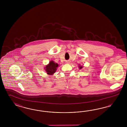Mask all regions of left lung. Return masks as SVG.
<instances>
[{
	"instance_id": "1",
	"label": "left lung",
	"mask_w": 127,
	"mask_h": 127,
	"mask_svg": "<svg viewBox=\"0 0 127 127\" xmlns=\"http://www.w3.org/2000/svg\"><path fill=\"white\" fill-rule=\"evenodd\" d=\"M82 68V66H80V69Z\"/></svg>"
}]
</instances>
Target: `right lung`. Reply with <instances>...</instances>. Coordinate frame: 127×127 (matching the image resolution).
I'll use <instances>...</instances> for the list:
<instances>
[{"label": "right lung", "mask_w": 127, "mask_h": 127, "mask_svg": "<svg viewBox=\"0 0 127 127\" xmlns=\"http://www.w3.org/2000/svg\"><path fill=\"white\" fill-rule=\"evenodd\" d=\"M58 66L57 63H55L53 61H51L49 64L46 66L45 70L48 74L52 75L55 72Z\"/></svg>", "instance_id": "add662e5"}]
</instances>
